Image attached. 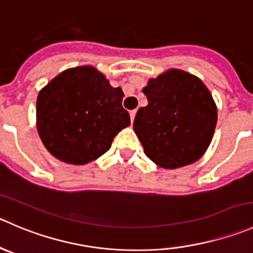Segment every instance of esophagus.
<instances>
[{
    "label": "esophagus",
    "mask_w": 253,
    "mask_h": 253,
    "mask_svg": "<svg viewBox=\"0 0 253 253\" xmlns=\"http://www.w3.org/2000/svg\"><path fill=\"white\" fill-rule=\"evenodd\" d=\"M129 116H131V121L133 122V120H134V116H136V110H133V111H131V112H129Z\"/></svg>",
    "instance_id": "obj_1"
}]
</instances>
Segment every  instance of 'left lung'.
I'll use <instances>...</instances> for the list:
<instances>
[{"instance_id": "left-lung-1", "label": "left lung", "mask_w": 253, "mask_h": 253, "mask_svg": "<svg viewBox=\"0 0 253 253\" xmlns=\"http://www.w3.org/2000/svg\"><path fill=\"white\" fill-rule=\"evenodd\" d=\"M148 105L137 111L133 129L157 166L175 169L207 152L217 121L211 94L199 78L169 69L143 87Z\"/></svg>"}]
</instances>
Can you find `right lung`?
Masks as SVG:
<instances>
[{
  "instance_id": "right-lung-1",
  "label": "right lung",
  "mask_w": 253,
  "mask_h": 253,
  "mask_svg": "<svg viewBox=\"0 0 253 253\" xmlns=\"http://www.w3.org/2000/svg\"><path fill=\"white\" fill-rule=\"evenodd\" d=\"M122 97L121 87H112L94 67L64 70L38 94L37 129L42 142L65 163L95 161L131 124Z\"/></svg>"
}]
</instances>
